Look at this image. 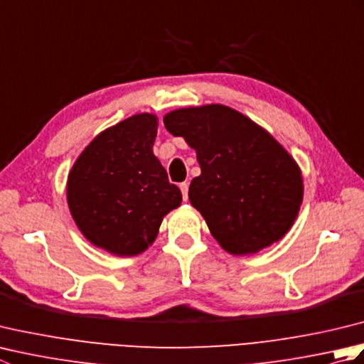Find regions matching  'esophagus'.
<instances>
[{"mask_svg":"<svg viewBox=\"0 0 364 364\" xmlns=\"http://www.w3.org/2000/svg\"><path fill=\"white\" fill-rule=\"evenodd\" d=\"M180 189H181V194H183V200H184V202H188V192H189V184H188V183H181V184H180Z\"/></svg>","mask_w":364,"mask_h":364,"instance_id":"esophagus-1","label":"esophagus"}]
</instances>
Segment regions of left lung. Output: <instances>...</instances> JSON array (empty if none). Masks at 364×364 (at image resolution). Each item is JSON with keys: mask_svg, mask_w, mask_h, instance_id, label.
I'll use <instances>...</instances> for the list:
<instances>
[{"mask_svg": "<svg viewBox=\"0 0 364 364\" xmlns=\"http://www.w3.org/2000/svg\"><path fill=\"white\" fill-rule=\"evenodd\" d=\"M164 125L197 153L202 173L191 181L189 200L223 250L253 255L288 233L304 178L264 128L223 105L175 109Z\"/></svg>", "mask_w": 364, "mask_h": 364, "instance_id": "left-lung-1", "label": "left lung"}]
</instances>
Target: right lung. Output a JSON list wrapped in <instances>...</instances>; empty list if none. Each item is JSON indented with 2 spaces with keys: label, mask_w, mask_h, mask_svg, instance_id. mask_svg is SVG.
<instances>
[{
  "label": "right lung",
  "mask_w": 364,
  "mask_h": 364,
  "mask_svg": "<svg viewBox=\"0 0 364 364\" xmlns=\"http://www.w3.org/2000/svg\"><path fill=\"white\" fill-rule=\"evenodd\" d=\"M154 114H136L102 131L75 161L67 203L82 236L117 257H136L156 239L166 215L181 205L153 154Z\"/></svg>",
  "instance_id": "add662e5"
}]
</instances>
